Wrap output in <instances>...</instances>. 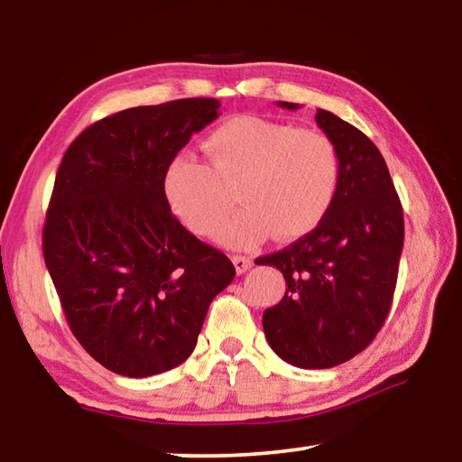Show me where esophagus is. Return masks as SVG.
<instances>
[{"mask_svg":"<svg viewBox=\"0 0 462 462\" xmlns=\"http://www.w3.org/2000/svg\"><path fill=\"white\" fill-rule=\"evenodd\" d=\"M232 263H234V267H236V273H240V275L253 267V259H248V256H242V254H234Z\"/></svg>","mask_w":462,"mask_h":462,"instance_id":"1","label":"esophagus"}]
</instances>
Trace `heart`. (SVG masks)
I'll list each match as a JSON object with an SVG mask.
<instances>
[{"mask_svg":"<svg viewBox=\"0 0 462 462\" xmlns=\"http://www.w3.org/2000/svg\"><path fill=\"white\" fill-rule=\"evenodd\" d=\"M209 165L179 154L167 167L162 189L173 212L199 236H212L232 208L240 209L217 240L250 248L267 236L295 240L318 228L340 185V159L330 138L311 128L242 114L206 138Z\"/></svg>","mask_w":462,"mask_h":462,"instance_id":"1","label":"heart"}]
</instances>
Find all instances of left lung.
Here are the masks:
<instances>
[{"label": "left lung", "instance_id": "8db88e82", "mask_svg": "<svg viewBox=\"0 0 462 462\" xmlns=\"http://www.w3.org/2000/svg\"><path fill=\"white\" fill-rule=\"evenodd\" d=\"M316 124L338 151V193L318 228L259 259L287 283L283 300L264 310V336L300 369H330L369 346L389 314L403 250L402 201L379 148L326 109Z\"/></svg>", "mask_w": 462, "mask_h": 462}]
</instances>
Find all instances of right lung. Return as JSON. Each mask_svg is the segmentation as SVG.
<instances>
[{
    "mask_svg": "<svg viewBox=\"0 0 462 462\" xmlns=\"http://www.w3.org/2000/svg\"><path fill=\"white\" fill-rule=\"evenodd\" d=\"M217 116L212 97L124 109L83 130L57 171L46 269L75 338L124 377L181 365L236 275L171 214L162 189L171 161Z\"/></svg>",
    "mask_w": 462,
    "mask_h": 462,
    "instance_id": "right-lung-1",
    "label": "right lung"
}]
</instances>
